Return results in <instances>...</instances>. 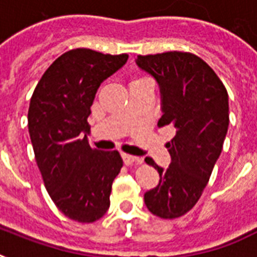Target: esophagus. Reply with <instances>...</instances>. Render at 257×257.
Segmentation results:
<instances>
[{"label": "esophagus", "mask_w": 257, "mask_h": 257, "mask_svg": "<svg viewBox=\"0 0 257 257\" xmlns=\"http://www.w3.org/2000/svg\"><path fill=\"white\" fill-rule=\"evenodd\" d=\"M121 157H122V161H124L125 165H132V164H135V163L140 164L141 163V159H139V157H136V156H132V155L122 153V155H121Z\"/></svg>", "instance_id": "1"}]
</instances>
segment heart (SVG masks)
Here are the masks:
<instances>
[{
	"label": "heart",
	"instance_id": "b5f03b06",
	"mask_svg": "<svg viewBox=\"0 0 257 257\" xmlns=\"http://www.w3.org/2000/svg\"><path fill=\"white\" fill-rule=\"evenodd\" d=\"M137 80H141V78H137Z\"/></svg>",
	"mask_w": 257,
	"mask_h": 257
}]
</instances>
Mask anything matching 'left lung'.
Returning a JSON list of instances; mask_svg holds the SVG:
<instances>
[{
	"label": "left lung",
	"mask_w": 257,
	"mask_h": 257,
	"mask_svg": "<svg viewBox=\"0 0 257 257\" xmlns=\"http://www.w3.org/2000/svg\"><path fill=\"white\" fill-rule=\"evenodd\" d=\"M137 65L156 78L163 97L157 125H172L168 143L171 165L157 169L160 181L144 195L145 205L161 219H177L189 212L207 187L223 149L229 124L228 93L215 70L189 52L137 56Z\"/></svg>",
	"instance_id": "8db88e82"
}]
</instances>
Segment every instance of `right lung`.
<instances>
[{
    "mask_svg": "<svg viewBox=\"0 0 257 257\" xmlns=\"http://www.w3.org/2000/svg\"><path fill=\"white\" fill-rule=\"evenodd\" d=\"M126 60V53L68 50L45 70L30 98L28 128L46 191L78 223L105 215L113 180L122 168L120 153L92 148L86 135L97 89Z\"/></svg>",
    "mask_w": 257,
    "mask_h": 257,
    "instance_id": "right-lung-1",
    "label": "right lung"
}]
</instances>
